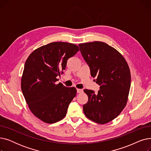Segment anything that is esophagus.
I'll list each match as a JSON object with an SVG mask.
<instances>
[{
    "mask_svg": "<svg viewBox=\"0 0 151 151\" xmlns=\"http://www.w3.org/2000/svg\"><path fill=\"white\" fill-rule=\"evenodd\" d=\"M77 92L78 93H82L83 92V89H77Z\"/></svg>",
    "mask_w": 151,
    "mask_h": 151,
    "instance_id": "esophagus-1",
    "label": "esophagus"
}]
</instances>
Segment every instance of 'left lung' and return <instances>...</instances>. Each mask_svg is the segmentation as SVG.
<instances>
[{
    "mask_svg": "<svg viewBox=\"0 0 151 151\" xmlns=\"http://www.w3.org/2000/svg\"><path fill=\"white\" fill-rule=\"evenodd\" d=\"M93 78L100 86L98 93L84 89L88 101L83 111L90 120L104 124L121 113L128 100L131 84L129 67L122 55L101 42L79 44Z\"/></svg>",
    "mask_w": 151,
    "mask_h": 151,
    "instance_id": "left-lung-1",
    "label": "left lung"
}]
</instances>
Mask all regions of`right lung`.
<instances>
[{
	"label": "right lung",
	"instance_id": "right-lung-1",
	"mask_svg": "<svg viewBox=\"0 0 151 151\" xmlns=\"http://www.w3.org/2000/svg\"><path fill=\"white\" fill-rule=\"evenodd\" d=\"M80 50L67 42H52L32 52L26 61L21 90L31 112L44 122H57L66 116L76 89L55 83L63 73L67 60Z\"/></svg>",
	"mask_w": 151,
	"mask_h": 151
}]
</instances>
